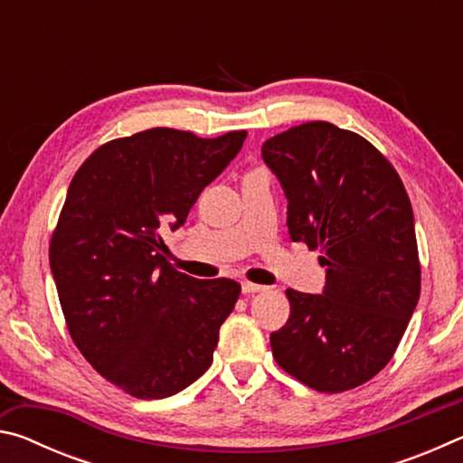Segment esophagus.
<instances>
[{"label": "esophagus", "instance_id": "obj_1", "mask_svg": "<svg viewBox=\"0 0 463 463\" xmlns=\"http://www.w3.org/2000/svg\"><path fill=\"white\" fill-rule=\"evenodd\" d=\"M241 288H242V294H255V292H263L265 289V286L253 284V281H242Z\"/></svg>", "mask_w": 463, "mask_h": 463}]
</instances>
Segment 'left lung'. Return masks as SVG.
<instances>
[{"instance_id":"1","label":"left lung","mask_w":463,"mask_h":463,"mask_svg":"<svg viewBox=\"0 0 463 463\" xmlns=\"http://www.w3.org/2000/svg\"><path fill=\"white\" fill-rule=\"evenodd\" d=\"M261 155L286 192L289 239L318 249L326 269L323 294L286 289L273 357L317 392L362 386L388 365L419 302L409 194L370 140L331 122L279 132Z\"/></svg>"}]
</instances>
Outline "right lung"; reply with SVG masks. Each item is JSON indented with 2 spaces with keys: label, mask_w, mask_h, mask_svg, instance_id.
<instances>
[{
  "label": "right lung",
  "mask_w": 463,
  "mask_h": 463,
  "mask_svg": "<svg viewBox=\"0 0 463 463\" xmlns=\"http://www.w3.org/2000/svg\"><path fill=\"white\" fill-rule=\"evenodd\" d=\"M247 130L148 128L98 146L69 185L49 261L75 347L135 398H167L213 364L241 284L177 271L161 234L187 218Z\"/></svg>",
  "instance_id": "add662e5"
}]
</instances>
